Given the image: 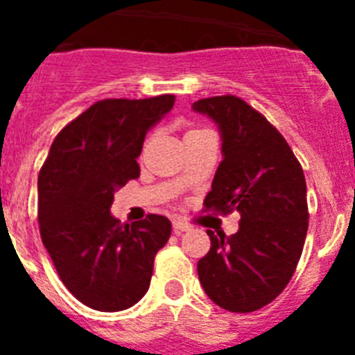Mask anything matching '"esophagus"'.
I'll return each mask as SVG.
<instances>
[{
  "mask_svg": "<svg viewBox=\"0 0 355 355\" xmlns=\"http://www.w3.org/2000/svg\"><path fill=\"white\" fill-rule=\"evenodd\" d=\"M172 227H174L175 234H183V233H187V231H190V229H192V225L187 224V222H183V220H174L172 222Z\"/></svg>",
  "mask_w": 355,
  "mask_h": 355,
  "instance_id": "esophagus-1",
  "label": "esophagus"
}]
</instances>
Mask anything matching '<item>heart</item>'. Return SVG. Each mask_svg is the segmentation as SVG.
I'll return each instance as SVG.
<instances>
[{"mask_svg":"<svg viewBox=\"0 0 355 355\" xmlns=\"http://www.w3.org/2000/svg\"><path fill=\"white\" fill-rule=\"evenodd\" d=\"M193 131H197V130H193ZM193 131H188V133H193Z\"/></svg>","mask_w":355,"mask_h":355,"instance_id":"heart-1","label":"heart"}]
</instances>
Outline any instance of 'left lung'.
<instances>
[{
	"label": "left lung",
	"instance_id": "obj_1",
	"mask_svg": "<svg viewBox=\"0 0 355 355\" xmlns=\"http://www.w3.org/2000/svg\"><path fill=\"white\" fill-rule=\"evenodd\" d=\"M193 112L211 119L222 162L206 211L240 213L234 234L215 236L197 263L209 299L233 313L258 311L290 283L307 233L306 178L284 137L236 96L199 99Z\"/></svg>",
	"mask_w": 355,
	"mask_h": 355
}]
</instances>
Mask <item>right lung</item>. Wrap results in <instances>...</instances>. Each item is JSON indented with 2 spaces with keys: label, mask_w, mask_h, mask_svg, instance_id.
I'll return each mask as SVG.
<instances>
[{
  "label": "right lung",
  "mask_w": 355,
  "mask_h": 355,
  "mask_svg": "<svg viewBox=\"0 0 355 355\" xmlns=\"http://www.w3.org/2000/svg\"><path fill=\"white\" fill-rule=\"evenodd\" d=\"M171 94L103 99L56 135L39 172L40 238L69 291L97 311H122L149 290L155 256L171 238L167 216L122 227L114 193L140 175L150 128L174 106Z\"/></svg>",
  "instance_id": "add662e5"
}]
</instances>
